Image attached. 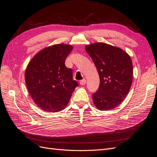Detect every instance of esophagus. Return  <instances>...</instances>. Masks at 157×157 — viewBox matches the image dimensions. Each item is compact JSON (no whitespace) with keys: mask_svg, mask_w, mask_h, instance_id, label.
Segmentation results:
<instances>
[{"mask_svg":"<svg viewBox=\"0 0 157 157\" xmlns=\"http://www.w3.org/2000/svg\"><path fill=\"white\" fill-rule=\"evenodd\" d=\"M79 83H80V85H81V86H84V85L86 83V80L83 79L81 80V81L79 82Z\"/></svg>","mask_w":157,"mask_h":157,"instance_id":"34e87169","label":"esophagus"}]
</instances>
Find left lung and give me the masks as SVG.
<instances>
[{"instance_id": "left-lung-1", "label": "left lung", "mask_w": 157, "mask_h": 157, "mask_svg": "<svg viewBox=\"0 0 157 157\" xmlns=\"http://www.w3.org/2000/svg\"><path fill=\"white\" fill-rule=\"evenodd\" d=\"M100 78L98 91L92 95L93 103L100 110H112L120 105L132 86L133 64L122 48L105 43L86 46Z\"/></svg>"}]
</instances>
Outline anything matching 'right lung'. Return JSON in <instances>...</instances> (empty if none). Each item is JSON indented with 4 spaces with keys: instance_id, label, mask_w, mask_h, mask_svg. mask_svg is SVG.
Here are the masks:
<instances>
[{
    "instance_id": "obj_1",
    "label": "right lung",
    "mask_w": 157,
    "mask_h": 157,
    "mask_svg": "<svg viewBox=\"0 0 157 157\" xmlns=\"http://www.w3.org/2000/svg\"><path fill=\"white\" fill-rule=\"evenodd\" d=\"M72 49L70 44L63 43L47 47L38 52L27 66V88L35 103L44 111L63 110L78 86L73 80L72 70L65 66Z\"/></svg>"
}]
</instances>
